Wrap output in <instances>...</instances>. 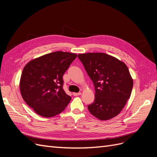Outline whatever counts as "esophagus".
<instances>
[{
	"label": "esophagus",
	"instance_id": "esophagus-1",
	"mask_svg": "<svg viewBox=\"0 0 157 157\" xmlns=\"http://www.w3.org/2000/svg\"><path fill=\"white\" fill-rule=\"evenodd\" d=\"M82 94L81 92H79V93H73V95L74 96H78V95H80Z\"/></svg>",
	"mask_w": 157,
	"mask_h": 157
}]
</instances>
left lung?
Wrapping results in <instances>:
<instances>
[{
	"instance_id": "8db88e82",
	"label": "left lung",
	"mask_w": 157,
	"mask_h": 157,
	"mask_svg": "<svg viewBox=\"0 0 157 157\" xmlns=\"http://www.w3.org/2000/svg\"><path fill=\"white\" fill-rule=\"evenodd\" d=\"M95 86L94 102L88 110L101 121L117 116L129 99L133 86L126 64L105 53L78 54Z\"/></svg>"
}]
</instances>
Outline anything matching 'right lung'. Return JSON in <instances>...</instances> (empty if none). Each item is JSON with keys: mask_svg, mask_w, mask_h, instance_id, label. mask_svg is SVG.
I'll list each match as a JSON object with an SVG mask.
<instances>
[{"mask_svg": "<svg viewBox=\"0 0 157 157\" xmlns=\"http://www.w3.org/2000/svg\"><path fill=\"white\" fill-rule=\"evenodd\" d=\"M77 54L54 52L30 60L20 80L23 99L40 116L52 117L62 112L71 100L63 89V75Z\"/></svg>", "mask_w": 157, "mask_h": 157, "instance_id": "add662e5", "label": "right lung"}]
</instances>
